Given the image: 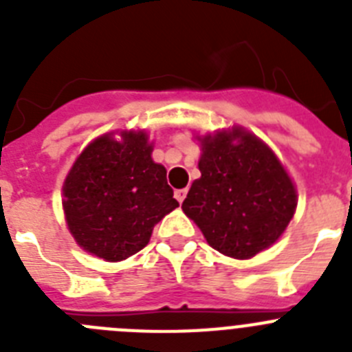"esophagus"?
<instances>
[{
  "mask_svg": "<svg viewBox=\"0 0 352 352\" xmlns=\"http://www.w3.org/2000/svg\"><path fill=\"white\" fill-rule=\"evenodd\" d=\"M174 197H176V201H178V203H183L186 197V188H182V190H174Z\"/></svg>",
  "mask_w": 352,
  "mask_h": 352,
  "instance_id": "obj_1",
  "label": "esophagus"
}]
</instances>
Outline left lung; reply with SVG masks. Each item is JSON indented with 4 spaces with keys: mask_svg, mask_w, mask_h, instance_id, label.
Returning <instances> with one entry per match:
<instances>
[{
    "mask_svg": "<svg viewBox=\"0 0 352 352\" xmlns=\"http://www.w3.org/2000/svg\"><path fill=\"white\" fill-rule=\"evenodd\" d=\"M201 178L182 210L208 245L232 259H250L275 245L296 213L298 190L263 139L232 125L195 133Z\"/></svg>",
    "mask_w": 352,
    "mask_h": 352,
    "instance_id": "8db88e82",
    "label": "left lung"
}]
</instances>
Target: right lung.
Wrapping results in <instances>:
<instances>
[{"label": "right lung", "instance_id": "1", "mask_svg": "<svg viewBox=\"0 0 352 352\" xmlns=\"http://www.w3.org/2000/svg\"><path fill=\"white\" fill-rule=\"evenodd\" d=\"M146 129L93 139L63 182V213L76 243L107 263L129 259L149 243L155 223L179 206L167 170L151 157Z\"/></svg>", "mask_w": 352, "mask_h": 352}]
</instances>
